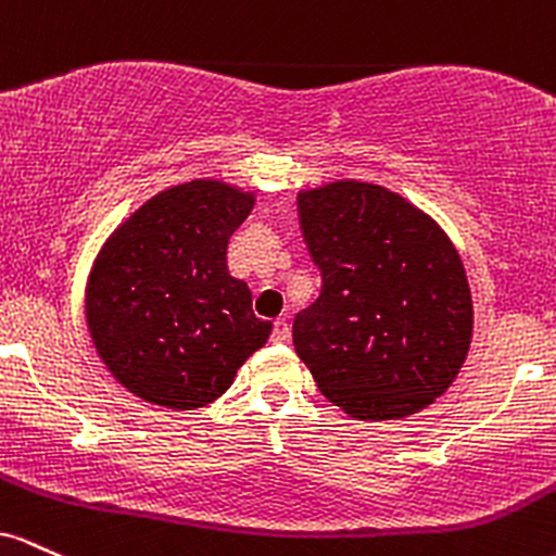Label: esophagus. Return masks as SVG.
<instances>
[{
	"label": "esophagus",
	"mask_w": 556,
	"mask_h": 556,
	"mask_svg": "<svg viewBox=\"0 0 556 556\" xmlns=\"http://www.w3.org/2000/svg\"><path fill=\"white\" fill-rule=\"evenodd\" d=\"M273 341H276V344H289L291 341V328H289V323L286 320H276L273 323V336H270Z\"/></svg>",
	"instance_id": "34e87169"
}]
</instances>
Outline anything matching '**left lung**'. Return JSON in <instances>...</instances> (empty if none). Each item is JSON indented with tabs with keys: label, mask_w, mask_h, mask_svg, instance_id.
Returning a JSON list of instances; mask_svg holds the SVG:
<instances>
[{
	"label": "left lung",
	"mask_w": 556,
	"mask_h": 556,
	"mask_svg": "<svg viewBox=\"0 0 556 556\" xmlns=\"http://www.w3.org/2000/svg\"><path fill=\"white\" fill-rule=\"evenodd\" d=\"M299 226L320 296L294 317L317 389L359 420L428 407L457 378L472 333L465 267L407 199L339 180L299 194Z\"/></svg>",
	"instance_id": "obj_1"
}]
</instances>
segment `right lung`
I'll list each match as a JSON object with an SVG mask.
<instances>
[{"instance_id": "add662e5", "label": "right lung", "mask_w": 556, "mask_h": 556, "mask_svg": "<svg viewBox=\"0 0 556 556\" xmlns=\"http://www.w3.org/2000/svg\"><path fill=\"white\" fill-rule=\"evenodd\" d=\"M254 197L191 180L149 199L93 262L86 317L99 357L130 394L197 409L226 394L270 323L230 278L228 239Z\"/></svg>"}]
</instances>
